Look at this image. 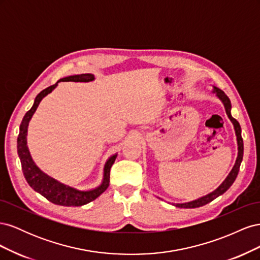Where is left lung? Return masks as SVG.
I'll use <instances>...</instances> for the list:
<instances>
[{"label":"left lung","instance_id":"left-lung-1","mask_svg":"<svg viewBox=\"0 0 260 260\" xmlns=\"http://www.w3.org/2000/svg\"><path fill=\"white\" fill-rule=\"evenodd\" d=\"M214 92H216L217 93V96L223 102L224 107H225V113H226L228 117H229V119L232 121V123L234 125L235 135H237L238 145H239V155H238V158H237V162H235L232 171L230 172V175L228 176V178L224 180V182L221 185H220L216 191L211 192L210 194L204 196V198H201V199L196 200V201H193V202H188V203H185V204H177V205H176L177 207H181V208H196V207H201V206L206 205V204H208L211 201H214L215 199H217L219 195L223 194L228 190V188H229L233 184V182L235 181V179H237L238 174H239L240 166H241V162H242V159H243V152H244L243 139H242V136H241V125H240L239 121L237 119H234V118L231 116V113H230V111H231L230 99L225 95V93L222 90H220L218 88H215Z\"/></svg>","mask_w":260,"mask_h":260}]
</instances>
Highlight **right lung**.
Returning a JSON list of instances; mask_svg holds the SVG:
<instances>
[{
  "mask_svg": "<svg viewBox=\"0 0 260 260\" xmlns=\"http://www.w3.org/2000/svg\"><path fill=\"white\" fill-rule=\"evenodd\" d=\"M94 79V76L91 74H82V75H76V76H69L66 78H62V79L58 80L56 83L49 86V88L44 89L40 93L38 94L34 106L31 107L29 111L26 113V115L23 116L22 121L20 123V128H19V135L17 138V152L20 158L21 162V169H22V174L25 176L28 184L34 188L35 191L38 193H40L44 198L52 202L53 204H56V205H61V206H82L85 205L92 201L95 200L96 198L105 192L106 188L109 186V178H111V168L113 166V164L116 160L117 155L112 156L109 158L105 165L104 168V181L99 187L94 188L92 191H77L73 187H69L67 185L61 184L57 182L56 180H54L53 178L46 176L45 174L39 169L32 158H31L30 153L28 151L27 147V129H28V124L31 119V117L35 114L37 111V108L40 104L41 100L48 95L49 93H51L55 88L58 82L60 81H80V82H88L92 81Z\"/></svg>",
  "mask_w": 260,
  "mask_h": 260,
  "instance_id": "1",
  "label": "right lung"
}]
</instances>
